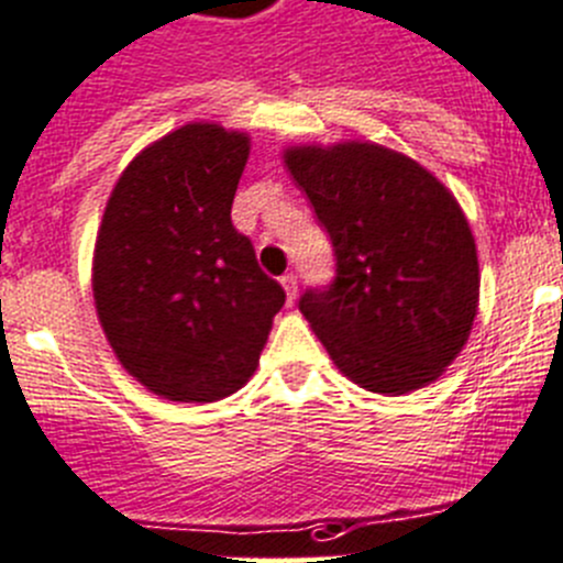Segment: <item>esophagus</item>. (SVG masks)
I'll use <instances>...</instances> for the list:
<instances>
[{
    "mask_svg": "<svg viewBox=\"0 0 563 563\" xmlns=\"http://www.w3.org/2000/svg\"><path fill=\"white\" fill-rule=\"evenodd\" d=\"M280 283H283V288H286L288 302H291L294 297H297V275H294V272H288V275L280 277Z\"/></svg>",
    "mask_w": 563,
    "mask_h": 563,
    "instance_id": "34e87169",
    "label": "esophagus"
}]
</instances>
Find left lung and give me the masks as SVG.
Listing matches in <instances>:
<instances>
[{"label": "left lung", "instance_id": "left-lung-1", "mask_svg": "<svg viewBox=\"0 0 563 563\" xmlns=\"http://www.w3.org/2000/svg\"><path fill=\"white\" fill-rule=\"evenodd\" d=\"M283 162L336 255V280L302 294L300 311L339 373L378 395L438 382L479 306L477 244L452 190L362 140L291 145Z\"/></svg>", "mask_w": 563, "mask_h": 563}]
</instances>
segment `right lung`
Returning a JSON list of instances; mask_svg holds the SVG:
<instances>
[{
  "mask_svg": "<svg viewBox=\"0 0 563 563\" xmlns=\"http://www.w3.org/2000/svg\"><path fill=\"white\" fill-rule=\"evenodd\" d=\"M250 134L187 123L114 181L92 257L100 328L129 376L159 398L212 404L252 378L286 302L232 227Z\"/></svg>",
  "mask_w": 563,
  "mask_h": 563,
  "instance_id": "right-lung-1",
  "label": "right lung"
}]
</instances>
